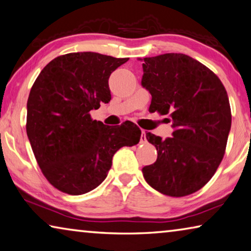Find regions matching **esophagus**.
Segmentation results:
<instances>
[{
    "label": "esophagus",
    "mask_w": 251,
    "mask_h": 251,
    "mask_svg": "<svg viewBox=\"0 0 251 251\" xmlns=\"http://www.w3.org/2000/svg\"><path fill=\"white\" fill-rule=\"evenodd\" d=\"M147 140H146V135H145V130L142 129V135H141V141L140 143L141 144H144V143H146Z\"/></svg>",
    "instance_id": "34e87169"
}]
</instances>
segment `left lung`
Returning a JSON list of instances; mask_svg holds the SVG:
<instances>
[{
	"instance_id": "1",
	"label": "left lung",
	"mask_w": 251,
	"mask_h": 251,
	"mask_svg": "<svg viewBox=\"0 0 251 251\" xmlns=\"http://www.w3.org/2000/svg\"><path fill=\"white\" fill-rule=\"evenodd\" d=\"M142 85L152 95L149 110L169 115L174 132L165 138L146 133L157 160L142 170L146 182L170 197H185L210 181L224 158L231 109L218 75L183 53L138 59Z\"/></svg>"
}]
</instances>
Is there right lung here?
<instances>
[{"label": "right lung", "instance_id": "obj_1", "mask_svg": "<svg viewBox=\"0 0 251 251\" xmlns=\"http://www.w3.org/2000/svg\"><path fill=\"white\" fill-rule=\"evenodd\" d=\"M128 58L73 52L54 58L35 79L27 98L26 134L51 185L80 196L100 184L114 154L140 142L132 122L106 126L90 116L110 100V74Z\"/></svg>", "mask_w": 251, "mask_h": 251}]
</instances>
